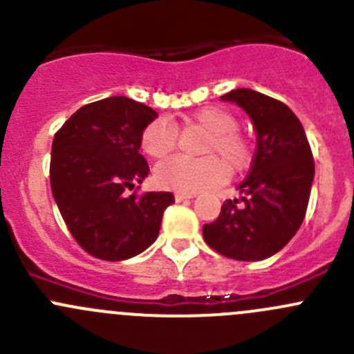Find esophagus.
I'll return each instance as SVG.
<instances>
[{"label":"esophagus","mask_w":354,"mask_h":354,"mask_svg":"<svg viewBox=\"0 0 354 354\" xmlns=\"http://www.w3.org/2000/svg\"><path fill=\"white\" fill-rule=\"evenodd\" d=\"M195 194H180V192H176L174 194V198H176V202H181V200H188V198H194Z\"/></svg>","instance_id":"obj_1"}]
</instances>
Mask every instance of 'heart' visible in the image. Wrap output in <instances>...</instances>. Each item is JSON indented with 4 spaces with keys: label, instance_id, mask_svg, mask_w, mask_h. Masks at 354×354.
I'll use <instances>...</instances> for the list:
<instances>
[{
    "label": "heart",
    "instance_id": "heart-1",
    "mask_svg": "<svg viewBox=\"0 0 354 354\" xmlns=\"http://www.w3.org/2000/svg\"><path fill=\"white\" fill-rule=\"evenodd\" d=\"M187 124L207 133L197 160L183 157L160 162L156 167V183L180 194H197L223 181L224 174L240 173L252 159L248 140L238 131V121L230 111L209 106L192 113ZM178 130L167 118H157L142 131V149L152 159H164L176 147Z\"/></svg>",
    "mask_w": 354,
    "mask_h": 354
}]
</instances>
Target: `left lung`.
<instances>
[{
  "label": "left lung",
  "instance_id": "1",
  "mask_svg": "<svg viewBox=\"0 0 354 354\" xmlns=\"http://www.w3.org/2000/svg\"><path fill=\"white\" fill-rule=\"evenodd\" d=\"M223 101L240 106L257 131L240 200H226L203 240L224 257L246 262L269 259L289 243L305 219L315 164L303 124L284 102L252 88H234Z\"/></svg>",
  "mask_w": 354,
  "mask_h": 354
}]
</instances>
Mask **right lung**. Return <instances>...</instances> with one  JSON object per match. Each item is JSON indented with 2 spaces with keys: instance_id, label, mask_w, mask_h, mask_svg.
Instances as JSON below:
<instances>
[{
  "instance_id": "right-lung-1",
  "label": "right lung",
  "mask_w": 354,
  "mask_h": 354,
  "mask_svg": "<svg viewBox=\"0 0 354 354\" xmlns=\"http://www.w3.org/2000/svg\"><path fill=\"white\" fill-rule=\"evenodd\" d=\"M157 113L123 95L75 111L51 147V190L71 236L92 257L131 259L157 240L169 192L128 195L147 178L142 131Z\"/></svg>"
}]
</instances>
